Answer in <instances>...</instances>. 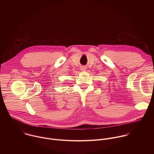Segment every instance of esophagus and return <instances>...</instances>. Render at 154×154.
Segmentation results:
<instances>
[{
    "label": "esophagus",
    "mask_w": 154,
    "mask_h": 154,
    "mask_svg": "<svg viewBox=\"0 0 154 154\" xmlns=\"http://www.w3.org/2000/svg\"><path fill=\"white\" fill-rule=\"evenodd\" d=\"M86 68L85 66H81L80 67L81 71H86Z\"/></svg>",
    "instance_id": "obj_1"
}]
</instances>
